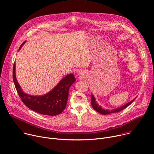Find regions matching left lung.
I'll return each instance as SVG.
<instances>
[{
  "instance_id": "obj_1",
  "label": "left lung",
  "mask_w": 154,
  "mask_h": 154,
  "mask_svg": "<svg viewBox=\"0 0 154 154\" xmlns=\"http://www.w3.org/2000/svg\"><path fill=\"white\" fill-rule=\"evenodd\" d=\"M135 99H136V97L134 99H133L132 100L130 101L129 102L125 103V105H124L120 107H118L117 108L113 109H104L103 108H102V106L100 105H99V104L96 101L95 97H94L93 94H91V105H92L93 108L98 113H99L102 115H108V114H110L112 113H116V112L122 110L123 109H124L125 108H126L127 106H128L129 105H130L131 103H132L135 100Z\"/></svg>"
}]
</instances>
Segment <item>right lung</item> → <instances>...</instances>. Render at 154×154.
Returning a JSON list of instances; mask_svg holds the SVG:
<instances>
[{
    "label": "right lung",
    "instance_id": "right-lung-1",
    "mask_svg": "<svg viewBox=\"0 0 154 154\" xmlns=\"http://www.w3.org/2000/svg\"><path fill=\"white\" fill-rule=\"evenodd\" d=\"M24 41L19 48H22ZM13 79L16 91L23 103L32 110L41 115L56 116L60 114L66 106L69 89L75 82L72 74L64 77L49 93L42 96H33L25 93L20 88L16 77V64L13 65Z\"/></svg>",
    "mask_w": 154,
    "mask_h": 154
}]
</instances>
